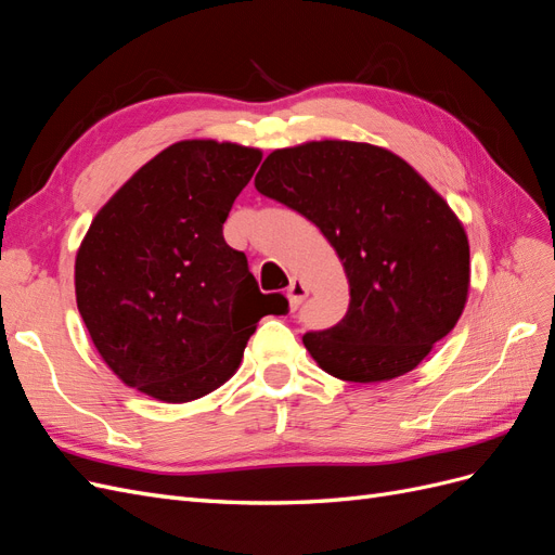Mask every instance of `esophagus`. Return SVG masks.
Listing matches in <instances>:
<instances>
[{"label":"esophagus","instance_id":"obj_1","mask_svg":"<svg viewBox=\"0 0 555 555\" xmlns=\"http://www.w3.org/2000/svg\"><path fill=\"white\" fill-rule=\"evenodd\" d=\"M306 296H308V287H306V282H304V280H292L289 289H287L289 306H292V308H298V306L304 304V300H306Z\"/></svg>","mask_w":555,"mask_h":555}]
</instances>
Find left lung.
<instances>
[{"label": "left lung", "instance_id": "obj_1", "mask_svg": "<svg viewBox=\"0 0 555 555\" xmlns=\"http://www.w3.org/2000/svg\"><path fill=\"white\" fill-rule=\"evenodd\" d=\"M255 188L319 227L338 251L349 308L304 335L317 365L345 382H389L456 326L469 289V243L447 201L391 150L310 141L273 150Z\"/></svg>", "mask_w": 555, "mask_h": 555}]
</instances>
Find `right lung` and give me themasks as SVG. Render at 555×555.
<instances>
[{
  "mask_svg": "<svg viewBox=\"0 0 555 555\" xmlns=\"http://www.w3.org/2000/svg\"><path fill=\"white\" fill-rule=\"evenodd\" d=\"M259 162L257 147L178 141L92 220L76 255V304L131 389L164 402L206 396L238 371L259 319L287 312L222 233Z\"/></svg>",
  "mask_w": 555,
  "mask_h": 555,
  "instance_id": "1",
  "label": "right lung"
}]
</instances>
